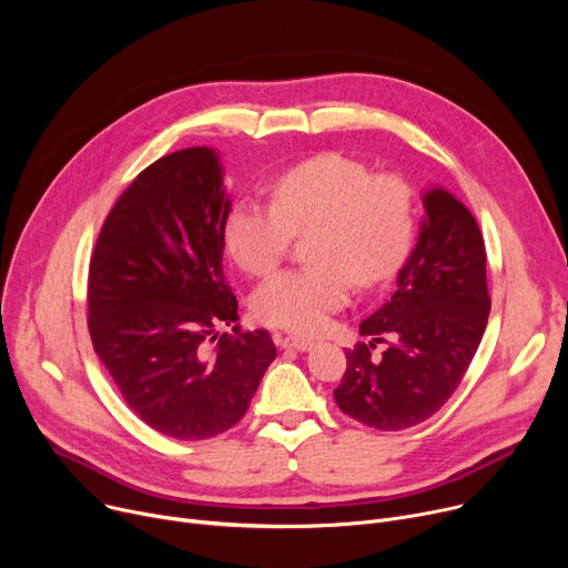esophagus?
Instances as JSON below:
<instances>
[{
    "mask_svg": "<svg viewBox=\"0 0 568 568\" xmlns=\"http://www.w3.org/2000/svg\"><path fill=\"white\" fill-rule=\"evenodd\" d=\"M315 341L311 338H304V336H285L283 338V347H292V349H300V352H308L313 349Z\"/></svg>",
    "mask_w": 568,
    "mask_h": 568,
    "instance_id": "esophagus-1",
    "label": "esophagus"
}]
</instances>
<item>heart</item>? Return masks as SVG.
Instances as JSON below:
<instances>
[{
	"instance_id": "obj_1",
	"label": "heart",
	"mask_w": 568,
	"mask_h": 568,
	"mask_svg": "<svg viewBox=\"0 0 568 568\" xmlns=\"http://www.w3.org/2000/svg\"><path fill=\"white\" fill-rule=\"evenodd\" d=\"M272 204L236 200L223 223L230 257L251 276H266L292 236H308L313 264L287 268L253 294V315L300 334L326 329L349 302L352 281L368 290L389 281L414 236V195L396 174H373L343 154H320L281 172Z\"/></svg>"
}]
</instances>
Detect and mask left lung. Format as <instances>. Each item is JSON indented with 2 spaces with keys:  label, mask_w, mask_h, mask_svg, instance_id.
<instances>
[{
  "label": "left lung",
  "mask_w": 568,
  "mask_h": 568,
  "mask_svg": "<svg viewBox=\"0 0 568 568\" xmlns=\"http://www.w3.org/2000/svg\"><path fill=\"white\" fill-rule=\"evenodd\" d=\"M424 206L419 242L398 272L392 300L359 326L373 343L345 352L347 368L334 392L347 416L377 430H405L430 419L458 389L488 324L479 225L444 189H430ZM384 335L393 341L373 361L369 349Z\"/></svg>",
  "instance_id": "8db88e82"
}]
</instances>
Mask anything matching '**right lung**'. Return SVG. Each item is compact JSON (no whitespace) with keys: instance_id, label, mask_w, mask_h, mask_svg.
<instances>
[{"instance_id":"right-lung-1","label":"right lung","mask_w":568,"mask_h":568,"mask_svg":"<svg viewBox=\"0 0 568 568\" xmlns=\"http://www.w3.org/2000/svg\"><path fill=\"white\" fill-rule=\"evenodd\" d=\"M230 200L214 149L144 168L108 214L89 262L87 326L126 405L156 433L206 439L246 414L276 345L236 322L223 274Z\"/></svg>"}]
</instances>
